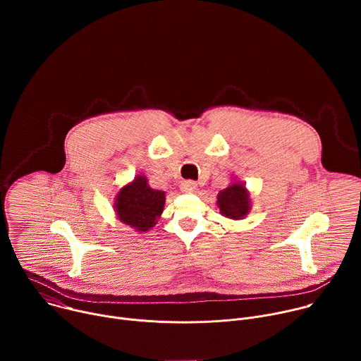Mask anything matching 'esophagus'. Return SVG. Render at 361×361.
I'll list each match as a JSON object with an SVG mask.
<instances>
[{
	"label": "esophagus",
	"instance_id": "34e87169",
	"mask_svg": "<svg viewBox=\"0 0 361 361\" xmlns=\"http://www.w3.org/2000/svg\"><path fill=\"white\" fill-rule=\"evenodd\" d=\"M197 188V183L195 181H191V180H187V181H183L181 185H180V190L183 192H192L195 191Z\"/></svg>",
	"mask_w": 361,
	"mask_h": 361
}]
</instances>
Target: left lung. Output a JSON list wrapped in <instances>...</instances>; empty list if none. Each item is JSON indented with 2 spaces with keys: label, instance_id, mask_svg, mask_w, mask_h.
<instances>
[{
  "label": "left lung",
  "instance_id": "obj_1",
  "mask_svg": "<svg viewBox=\"0 0 361 361\" xmlns=\"http://www.w3.org/2000/svg\"><path fill=\"white\" fill-rule=\"evenodd\" d=\"M220 212L227 219H243L250 210V195L243 184H231L217 195Z\"/></svg>",
  "mask_w": 361,
  "mask_h": 361
}]
</instances>
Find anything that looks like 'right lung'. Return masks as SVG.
Returning a JSON list of instances; mask_svg holds the SVG:
<instances>
[{"label":"right lung","instance_id":"1","mask_svg":"<svg viewBox=\"0 0 361 361\" xmlns=\"http://www.w3.org/2000/svg\"><path fill=\"white\" fill-rule=\"evenodd\" d=\"M164 202L163 191L152 190L144 176H137L131 184L123 187L118 192L116 212L124 224L137 231H147L156 226L164 210Z\"/></svg>","mask_w":361,"mask_h":361}]
</instances>
